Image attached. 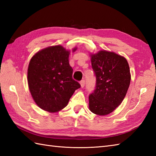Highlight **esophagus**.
Masks as SVG:
<instances>
[{
    "instance_id": "obj_1",
    "label": "esophagus",
    "mask_w": 156,
    "mask_h": 156,
    "mask_svg": "<svg viewBox=\"0 0 156 156\" xmlns=\"http://www.w3.org/2000/svg\"><path fill=\"white\" fill-rule=\"evenodd\" d=\"M80 83L81 88H83V87H84V85H85V80H81Z\"/></svg>"
}]
</instances>
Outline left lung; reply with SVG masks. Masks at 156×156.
Instances as JSON below:
<instances>
[{
	"label": "left lung",
	"instance_id": "8db88e82",
	"mask_svg": "<svg viewBox=\"0 0 156 156\" xmlns=\"http://www.w3.org/2000/svg\"><path fill=\"white\" fill-rule=\"evenodd\" d=\"M96 76L94 92L89 95V108L93 113L106 115L121 105L130 84L128 62L115 53L101 51L91 55Z\"/></svg>",
	"mask_w": 156,
	"mask_h": 156
}]
</instances>
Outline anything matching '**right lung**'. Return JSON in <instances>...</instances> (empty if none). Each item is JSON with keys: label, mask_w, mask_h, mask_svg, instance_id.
Listing matches in <instances>:
<instances>
[{"label": "right lung", "mask_w": 156, "mask_h": 156, "mask_svg": "<svg viewBox=\"0 0 156 156\" xmlns=\"http://www.w3.org/2000/svg\"><path fill=\"white\" fill-rule=\"evenodd\" d=\"M69 55V51L62 46L55 45L38 51L31 59L27 72L29 90L43 110L51 112L62 110L81 87L72 78Z\"/></svg>", "instance_id": "right-lung-1"}]
</instances>
